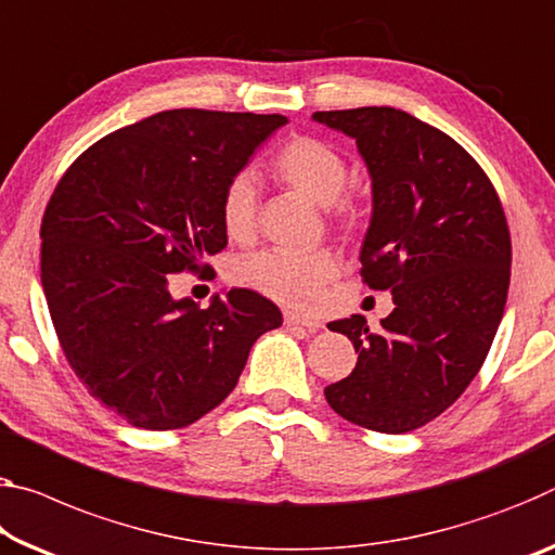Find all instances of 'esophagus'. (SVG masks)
Returning <instances> with one entry per match:
<instances>
[{
	"label": "esophagus",
	"mask_w": 555,
	"mask_h": 555,
	"mask_svg": "<svg viewBox=\"0 0 555 555\" xmlns=\"http://www.w3.org/2000/svg\"><path fill=\"white\" fill-rule=\"evenodd\" d=\"M284 323H286V325H301V328L311 331V333H315V331L321 328V321L306 319V315H298V313H294V311H286V313H284Z\"/></svg>",
	"instance_id": "esophagus-1"
}]
</instances>
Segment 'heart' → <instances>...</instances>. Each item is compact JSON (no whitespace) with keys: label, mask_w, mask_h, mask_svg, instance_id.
I'll return each mask as SVG.
<instances>
[{"label":"heart","mask_w":555,"mask_h":555,"mask_svg":"<svg viewBox=\"0 0 555 555\" xmlns=\"http://www.w3.org/2000/svg\"><path fill=\"white\" fill-rule=\"evenodd\" d=\"M271 175L296 195L325 207L333 224L340 230H353L358 224V202L343 195L348 165L333 145L311 135H294L271 157ZM222 227L232 240H249L254 234L257 188L246 175L227 184ZM336 276L338 261L328 251L267 249L251 254L236 267L240 284L294 309H311L319 301L321 288Z\"/></svg>","instance_id":"b5f03b06"}]
</instances>
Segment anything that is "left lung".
Wrapping results in <instances>:
<instances>
[{
  "instance_id": "8db88e82",
  "label": "left lung",
  "mask_w": 555,
  "mask_h": 555,
  "mask_svg": "<svg viewBox=\"0 0 555 555\" xmlns=\"http://www.w3.org/2000/svg\"><path fill=\"white\" fill-rule=\"evenodd\" d=\"M313 120L356 140L373 180L360 276L392 294L373 331L363 315L328 323L353 343V373L325 400L353 425L412 433L467 390L504 315L512 236L494 184L442 130L410 113L367 105Z\"/></svg>"
}]
</instances>
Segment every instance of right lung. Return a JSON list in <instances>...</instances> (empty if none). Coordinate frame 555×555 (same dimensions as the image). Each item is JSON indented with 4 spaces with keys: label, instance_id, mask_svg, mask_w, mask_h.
Instances as JSON below:
<instances>
[{
    "label": "right lung",
    "instance_id": "1",
    "mask_svg": "<svg viewBox=\"0 0 555 555\" xmlns=\"http://www.w3.org/2000/svg\"><path fill=\"white\" fill-rule=\"evenodd\" d=\"M286 116L178 108L76 157L41 219V286L86 390L140 429H178L234 390L281 311L249 288L207 309L172 274L222 251V195Z\"/></svg>",
    "mask_w": 555,
    "mask_h": 555
}]
</instances>
